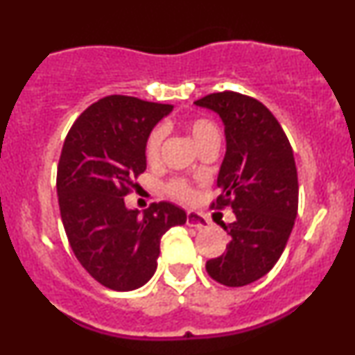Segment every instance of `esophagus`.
<instances>
[{"label":"esophagus","mask_w":355,"mask_h":355,"mask_svg":"<svg viewBox=\"0 0 355 355\" xmlns=\"http://www.w3.org/2000/svg\"><path fill=\"white\" fill-rule=\"evenodd\" d=\"M187 225L195 227V229H205V227L210 225L209 218L203 217L202 214H197V211H187Z\"/></svg>","instance_id":"obj_1"}]
</instances>
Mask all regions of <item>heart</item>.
<instances>
[{
	"instance_id": "1",
	"label": "heart",
	"mask_w": 355,
	"mask_h": 355,
	"mask_svg": "<svg viewBox=\"0 0 355 355\" xmlns=\"http://www.w3.org/2000/svg\"><path fill=\"white\" fill-rule=\"evenodd\" d=\"M185 130L193 138L198 148L205 150L207 146L220 144V132L217 125L205 116H195L185 121ZM165 130L157 126L150 132L145 144V158L148 164H157L160 160L162 146H164ZM165 193L177 202H190L193 198V187L185 178H173L165 185Z\"/></svg>"
}]
</instances>
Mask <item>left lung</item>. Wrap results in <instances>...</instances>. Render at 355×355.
I'll list each match as a JSON object with an SVG mask.
<instances>
[{
  "mask_svg": "<svg viewBox=\"0 0 355 355\" xmlns=\"http://www.w3.org/2000/svg\"><path fill=\"white\" fill-rule=\"evenodd\" d=\"M225 123L227 153L211 209L230 207L235 222L225 252L207 260L215 282L243 287L272 270L282 255L299 209V180L291 141L266 105L242 93H210L195 101Z\"/></svg>",
  "mask_w": 355,
  "mask_h": 355,
  "instance_id": "8db88e82",
  "label": "left lung"
}]
</instances>
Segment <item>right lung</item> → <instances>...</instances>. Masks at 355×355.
I'll return each mask as SVG.
<instances>
[{"instance_id":"add662e5","label":"right lung","mask_w":355,"mask_h":355,"mask_svg":"<svg viewBox=\"0 0 355 355\" xmlns=\"http://www.w3.org/2000/svg\"><path fill=\"white\" fill-rule=\"evenodd\" d=\"M172 108L110 95L89 105L64 138L56 172L61 222L78 262L112 291L148 282L164 234L187 222L185 211L168 202L152 203L144 217L125 205L146 168V138Z\"/></svg>"}]
</instances>
